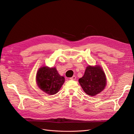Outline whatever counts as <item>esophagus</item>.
I'll return each mask as SVG.
<instances>
[{
	"label": "esophagus",
	"instance_id": "1",
	"mask_svg": "<svg viewBox=\"0 0 134 134\" xmlns=\"http://www.w3.org/2000/svg\"><path fill=\"white\" fill-rule=\"evenodd\" d=\"M76 77L75 76V75H74V76H72L71 78H70V80H76Z\"/></svg>",
	"mask_w": 134,
	"mask_h": 134
}]
</instances>
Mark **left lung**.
<instances>
[{
    "label": "left lung",
    "mask_w": 134,
    "mask_h": 134,
    "mask_svg": "<svg viewBox=\"0 0 134 134\" xmlns=\"http://www.w3.org/2000/svg\"><path fill=\"white\" fill-rule=\"evenodd\" d=\"M79 83L86 94L93 97L104 90L107 79L103 70L99 65H88L84 75L79 79Z\"/></svg>",
    "instance_id": "1"
}]
</instances>
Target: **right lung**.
<instances>
[{"mask_svg": "<svg viewBox=\"0 0 134 134\" xmlns=\"http://www.w3.org/2000/svg\"><path fill=\"white\" fill-rule=\"evenodd\" d=\"M36 80L40 90L47 94L54 95L62 88L65 78L60 75L56 68L43 66L38 69Z\"/></svg>", "mask_w": 134, "mask_h": 134, "instance_id": "1", "label": "right lung"}]
</instances>
